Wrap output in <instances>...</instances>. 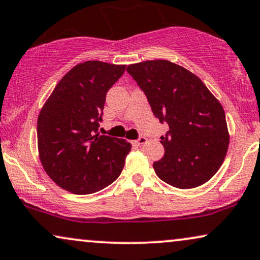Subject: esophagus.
<instances>
[{"instance_id": "1", "label": "esophagus", "mask_w": 260, "mask_h": 260, "mask_svg": "<svg viewBox=\"0 0 260 260\" xmlns=\"http://www.w3.org/2000/svg\"><path fill=\"white\" fill-rule=\"evenodd\" d=\"M147 138L144 137V136H140L137 138V140H135L134 141V143L135 144H137V146H141V144H144V143H147Z\"/></svg>"}]
</instances>
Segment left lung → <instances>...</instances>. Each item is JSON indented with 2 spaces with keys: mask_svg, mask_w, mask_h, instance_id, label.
Segmentation results:
<instances>
[{
  "mask_svg": "<svg viewBox=\"0 0 260 260\" xmlns=\"http://www.w3.org/2000/svg\"><path fill=\"white\" fill-rule=\"evenodd\" d=\"M126 72L146 94L154 116L170 130L164 157L153 167L165 183L192 188L207 183L223 162L229 134L223 107L200 77L166 59L131 64Z\"/></svg>",
  "mask_w": 260,
  "mask_h": 260,
  "instance_id": "obj_1",
  "label": "left lung"
}]
</instances>
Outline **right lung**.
<instances>
[{"mask_svg": "<svg viewBox=\"0 0 260 260\" xmlns=\"http://www.w3.org/2000/svg\"><path fill=\"white\" fill-rule=\"evenodd\" d=\"M125 66L87 60L69 70L40 110V162L51 179L76 194L98 192L119 177L131 150L125 140L99 135L106 93Z\"/></svg>", "mask_w": 260, "mask_h": 260, "instance_id": "obj_1", "label": "right lung"}]
</instances>
